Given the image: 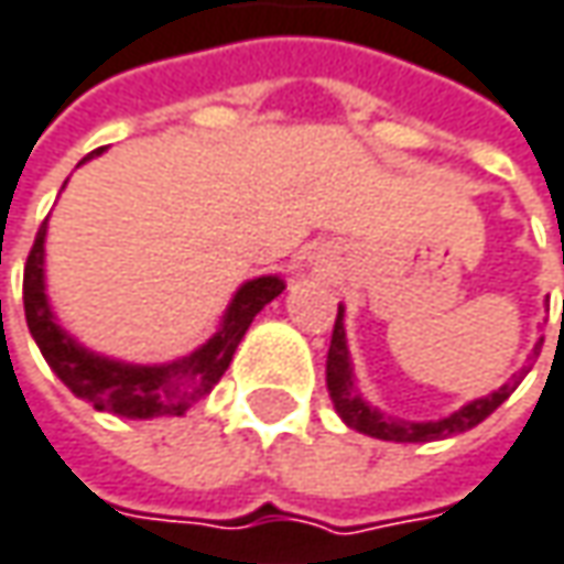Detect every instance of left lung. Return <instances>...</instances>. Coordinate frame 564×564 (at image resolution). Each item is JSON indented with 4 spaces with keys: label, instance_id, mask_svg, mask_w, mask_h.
Instances as JSON below:
<instances>
[{
    "label": "left lung",
    "instance_id": "8db88e82",
    "mask_svg": "<svg viewBox=\"0 0 564 564\" xmlns=\"http://www.w3.org/2000/svg\"><path fill=\"white\" fill-rule=\"evenodd\" d=\"M564 261V256H562ZM564 325V318H562ZM540 347H533V356H540ZM530 366L524 372H518L514 379L502 384L499 391H492L489 398H479L474 404L460 406L457 413L445 416V420H435V423H401V420H391L379 410L366 404L354 388V372H350V356H347V337H344V308H337V318H334V330H330V347H328V391L330 401H334V410L340 413V420L347 423L356 432L362 435H372V438H384V442H435V438H448V435H457V432H467V429L479 426L492 410L499 406L514 394V388L521 384Z\"/></svg>",
    "mask_w": 564,
    "mask_h": 564
}]
</instances>
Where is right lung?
Returning a JSON list of instances; mask_svg holds the SVG:
<instances>
[{"label":"right lung","mask_w":564,"mask_h":564,"mask_svg":"<svg viewBox=\"0 0 564 564\" xmlns=\"http://www.w3.org/2000/svg\"><path fill=\"white\" fill-rule=\"evenodd\" d=\"M94 154H100V151H94ZM94 154H87V158H94ZM43 236H46V220L40 224L37 239H34V246L28 252V264H24L28 328L34 334L43 359L72 388V394L90 401L97 410L129 416V420L183 413L185 406L205 398L227 372L252 318L274 296H281L283 290L281 278L249 281L227 308L224 328L217 330L202 350H195L185 359H176V362H166V366H126V362H112L104 356L87 354L85 347H78L53 322V312L46 306V293H43Z\"/></svg>","instance_id":"obj_1"}]
</instances>
